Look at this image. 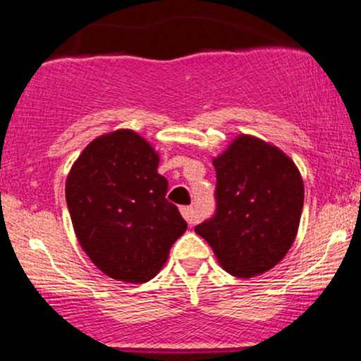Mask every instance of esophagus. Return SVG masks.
<instances>
[{
    "instance_id": "1",
    "label": "esophagus",
    "mask_w": 361,
    "mask_h": 361,
    "mask_svg": "<svg viewBox=\"0 0 361 361\" xmlns=\"http://www.w3.org/2000/svg\"><path fill=\"white\" fill-rule=\"evenodd\" d=\"M181 215H183L185 221L188 222L190 226L197 224V215H195L193 207H181Z\"/></svg>"
}]
</instances>
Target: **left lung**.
<instances>
[{
    "label": "left lung",
    "mask_w": 361,
    "mask_h": 361,
    "mask_svg": "<svg viewBox=\"0 0 361 361\" xmlns=\"http://www.w3.org/2000/svg\"><path fill=\"white\" fill-rule=\"evenodd\" d=\"M217 210L195 233L219 264L238 279H252L285 258L299 231L304 181L281 149L241 134L214 157Z\"/></svg>",
    "instance_id": "1"
}]
</instances>
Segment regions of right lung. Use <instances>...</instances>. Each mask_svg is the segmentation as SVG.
Returning a JSON list of instances; mask_svg holds the SVG:
<instances>
[{
  "label": "right lung",
  "instance_id": "1",
  "mask_svg": "<svg viewBox=\"0 0 361 361\" xmlns=\"http://www.w3.org/2000/svg\"><path fill=\"white\" fill-rule=\"evenodd\" d=\"M159 154L130 128L93 139L66 180L74 233L94 267L114 280L144 283L166 263L186 231L166 200Z\"/></svg>",
  "mask_w": 361,
  "mask_h": 361
}]
</instances>
